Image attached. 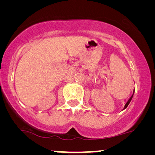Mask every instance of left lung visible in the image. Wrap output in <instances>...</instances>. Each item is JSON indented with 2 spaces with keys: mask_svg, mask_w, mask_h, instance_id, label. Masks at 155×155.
<instances>
[{
  "mask_svg": "<svg viewBox=\"0 0 155 155\" xmlns=\"http://www.w3.org/2000/svg\"><path fill=\"white\" fill-rule=\"evenodd\" d=\"M133 95H134V94H133ZM133 95H131V98L129 99V101H128V102L127 103V104H126V105H125V106H124V109H125V108H127V107L128 106V105H129V103H130V102H131V98H132V97H133Z\"/></svg>",
  "mask_w": 155,
  "mask_h": 155,
  "instance_id": "1",
  "label": "left lung"
}]
</instances>
